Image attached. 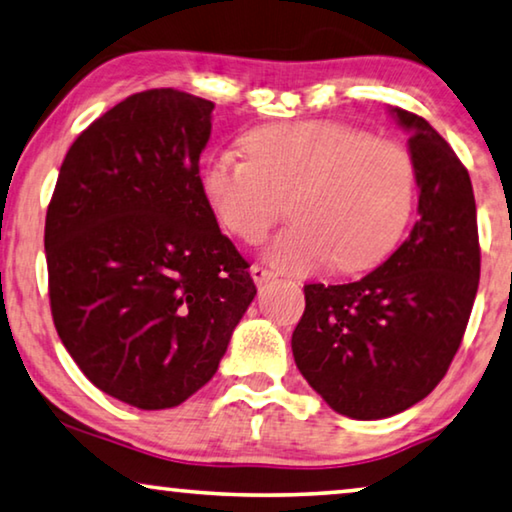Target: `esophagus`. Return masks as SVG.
Returning <instances> with one entry per match:
<instances>
[{
  "instance_id": "1",
  "label": "esophagus",
  "mask_w": 512,
  "mask_h": 512,
  "mask_svg": "<svg viewBox=\"0 0 512 512\" xmlns=\"http://www.w3.org/2000/svg\"><path fill=\"white\" fill-rule=\"evenodd\" d=\"M250 276H253V280H255V285L257 287H262L264 282H269V280H273V273L269 271V269H264V266H250Z\"/></svg>"
}]
</instances>
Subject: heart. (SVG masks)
Wrapping results in <instances>:
<instances>
[{"instance_id": "obj_1", "label": "heart", "mask_w": 512, "mask_h": 512, "mask_svg": "<svg viewBox=\"0 0 512 512\" xmlns=\"http://www.w3.org/2000/svg\"><path fill=\"white\" fill-rule=\"evenodd\" d=\"M248 160L213 156L202 193L213 216L243 243L262 241L285 216L294 225L264 250L280 271L331 264L354 273L398 246L416 202V165L402 144L335 121H287L243 135Z\"/></svg>"}]
</instances>
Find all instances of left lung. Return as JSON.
<instances>
[{
	"label": "left lung",
	"instance_id": "8db88e82",
	"mask_svg": "<svg viewBox=\"0 0 512 512\" xmlns=\"http://www.w3.org/2000/svg\"><path fill=\"white\" fill-rule=\"evenodd\" d=\"M409 133L418 218L395 253L347 285H305L296 368L342 416L377 421L444 379L478 292L476 200L467 167L423 117L391 108Z\"/></svg>",
	"mask_w": 512,
	"mask_h": 512
}]
</instances>
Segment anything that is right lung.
<instances>
[{"label": "right lung", "mask_w": 512, "mask_h": 512, "mask_svg": "<svg viewBox=\"0 0 512 512\" xmlns=\"http://www.w3.org/2000/svg\"><path fill=\"white\" fill-rule=\"evenodd\" d=\"M211 112L177 89L128 96L71 144L45 216L59 338L137 409L200 391L257 294L202 193Z\"/></svg>", "instance_id": "1"}]
</instances>
